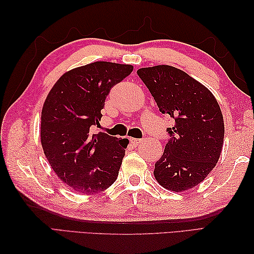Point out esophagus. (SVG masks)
Here are the masks:
<instances>
[{
    "mask_svg": "<svg viewBox=\"0 0 254 254\" xmlns=\"http://www.w3.org/2000/svg\"><path fill=\"white\" fill-rule=\"evenodd\" d=\"M130 142L133 145V146H137V145L141 144L143 141L141 138H134V137H130Z\"/></svg>",
    "mask_w": 254,
    "mask_h": 254,
    "instance_id": "obj_1",
    "label": "esophagus"
}]
</instances>
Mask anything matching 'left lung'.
<instances>
[{"label": "left lung", "instance_id": "obj_1", "mask_svg": "<svg viewBox=\"0 0 254 254\" xmlns=\"http://www.w3.org/2000/svg\"><path fill=\"white\" fill-rule=\"evenodd\" d=\"M161 113L175 120L170 138L155 164L154 176L169 191L197 186L216 166L223 149L225 126L215 96L196 79L170 65L137 69Z\"/></svg>", "mask_w": 254, "mask_h": 254}]
</instances>
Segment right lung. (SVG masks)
<instances>
[{
	"label": "right lung",
	"mask_w": 254,
	"mask_h": 254,
	"mask_svg": "<svg viewBox=\"0 0 254 254\" xmlns=\"http://www.w3.org/2000/svg\"><path fill=\"white\" fill-rule=\"evenodd\" d=\"M130 64L98 61L64 73L41 111L40 139L51 168L71 190L91 195L117 180L127 146L106 133L93 134L110 89L131 74Z\"/></svg>",
	"instance_id": "1"
}]
</instances>
